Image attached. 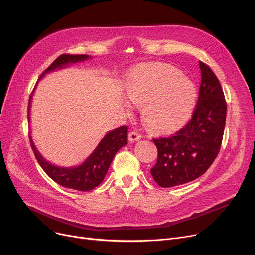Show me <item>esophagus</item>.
Instances as JSON below:
<instances>
[{
    "label": "esophagus",
    "instance_id": "1",
    "mask_svg": "<svg viewBox=\"0 0 255 255\" xmlns=\"http://www.w3.org/2000/svg\"><path fill=\"white\" fill-rule=\"evenodd\" d=\"M129 140L131 142H135V141H138L140 138H141V135L139 134V133L135 132V131H132L129 133Z\"/></svg>",
    "mask_w": 255,
    "mask_h": 255
}]
</instances>
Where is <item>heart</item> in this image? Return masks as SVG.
<instances>
[{
    "label": "heart",
    "mask_w": 255,
    "mask_h": 255,
    "mask_svg": "<svg viewBox=\"0 0 255 255\" xmlns=\"http://www.w3.org/2000/svg\"><path fill=\"white\" fill-rule=\"evenodd\" d=\"M124 90L130 103L142 105L144 122L158 132H171L186 124L196 101L195 87L190 80L162 64L132 69Z\"/></svg>",
    "instance_id": "obj_1"
}]
</instances>
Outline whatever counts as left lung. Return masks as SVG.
<instances>
[{
    "label": "left lung",
    "instance_id": "obj_1",
    "mask_svg": "<svg viewBox=\"0 0 255 255\" xmlns=\"http://www.w3.org/2000/svg\"><path fill=\"white\" fill-rule=\"evenodd\" d=\"M199 68L202 82L191 120L175 135L153 139L158 159L151 173L163 188L203 176L220 150L226 118L224 94L210 67L199 61Z\"/></svg>",
    "mask_w": 255,
    "mask_h": 255
}]
</instances>
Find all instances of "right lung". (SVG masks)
Instances as JSON below:
<instances>
[{
  "instance_id": "right-lung-1",
  "label": "right lung",
  "mask_w": 255,
  "mask_h": 255,
  "mask_svg": "<svg viewBox=\"0 0 255 255\" xmlns=\"http://www.w3.org/2000/svg\"><path fill=\"white\" fill-rule=\"evenodd\" d=\"M92 57L88 55H62L55 60L48 68L41 74L40 78L41 80L45 74L56 71L59 69H64L71 64L84 62L90 60ZM37 86V85H36ZM36 89V87H35ZM35 91V90H34ZM34 91L31 94L29 100V109H28V119L30 123V111L31 103L34 95ZM127 133L128 127L121 126L112 131H109L104 135V137L97 144L96 149L94 150L89 157L85 160L83 163L76 166H58L52 164L41 155L36 148L33 141L32 136L30 135L31 145L34 151V154L38 160V162L46 172V175L58 183L59 185L66 187V188L75 189L79 191H90L97 187L104 179L107 170L113 161V159L117 152L127 144Z\"/></svg>"
}]
</instances>
